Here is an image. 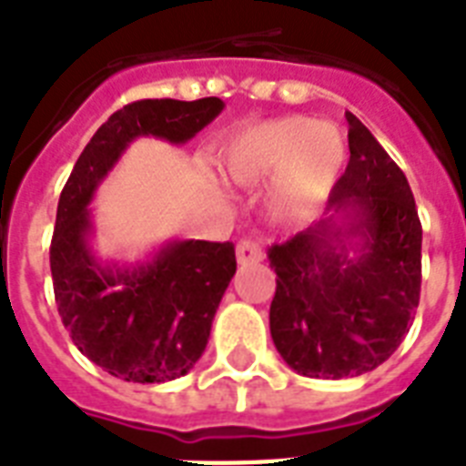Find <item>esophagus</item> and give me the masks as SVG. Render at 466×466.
<instances>
[{
	"label": "esophagus",
	"instance_id": "34e87169",
	"mask_svg": "<svg viewBox=\"0 0 466 466\" xmlns=\"http://www.w3.org/2000/svg\"><path fill=\"white\" fill-rule=\"evenodd\" d=\"M266 258V253L260 248L258 241L253 239H241L237 244V260H239L241 266H248V263H258V260Z\"/></svg>",
	"mask_w": 466,
	"mask_h": 466
}]
</instances>
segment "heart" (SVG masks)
Instances as JSON below:
<instances>
[{
	"mask_svg": "<svg viewBox=\"0 0 466 466\" xmlns=\"http://www.w3.org/2000/svg\"><path fill=\"white\" fill-rule=\"evenodd\" d=\"M347 162L339 127L306 116H279L241 131L220 157L227 179L251 187L278 175L275 203L285 215H306L330 194Z\"/></svg>",
	"mask_w": 466,
	"mask_h": 466,
	"instance_id": "1",
	"label": "heart"
}]
</instances>
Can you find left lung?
Returning a JSON list of instances; mask_svg holds the SVG:
<instances>
[{"instance_id":"left-lung-1","label":"left lung","mask_w":466,"mask_h":466,"mask_svg":"<svg viewBox=\"0 0 466 466\" xmlns=\"http://www.w3.org/2000/svg\"><path fill=\"white\" fill-rule=\"evenodd\" d=\"M330 218L268 248L278 287L270 335L309 378L373 370L400 347L421 294V222L410 181L357 116Z\"/></svg>"}]
</instances>
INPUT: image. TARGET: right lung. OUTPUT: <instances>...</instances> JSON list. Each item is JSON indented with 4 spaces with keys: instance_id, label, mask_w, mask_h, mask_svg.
<instances>
[{
    "instance_id": "add662e5",
    "label": "right lung",
    "mask_w": 466,
    "mask_h": 466,
    "mask_svg": "<svg viewBox=\"0 0 466 466\" xmlns=\"http://www.w3.org/2000/svg\"><path fill=\"white\" fill-rule=\"evenodd\" d=\"M222 107L220 97L124 105L83 147L59 196L49 246L56 311L78 351L128 383H165L194 369L237 272L234 244L172 241L131 270L102 268L88 246V203L134 138L187 143Z\"/></svg>"
}]
</instances>
